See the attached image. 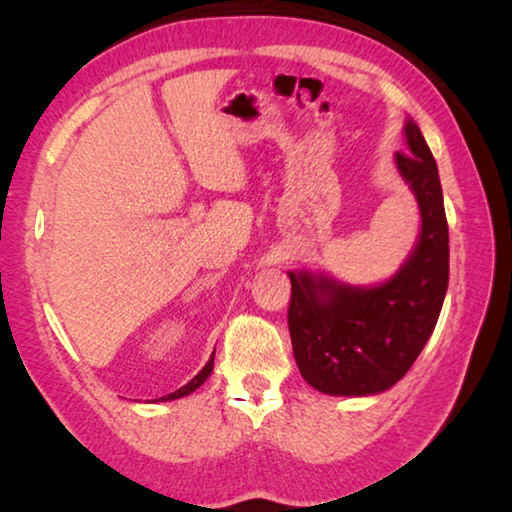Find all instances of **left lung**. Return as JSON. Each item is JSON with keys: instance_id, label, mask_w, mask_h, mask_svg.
<instances>
[{"instance_id": "obj_1", "label": "left lung", "mask_w": 512, "mask_h": 512, "mask_svg": "<svg viewBox=\"0 0 512 512\" xmlns=\"http://www.w3.org/2000/svg\"><path fill=\"white\" fill-rule=\"evenodd\" d=\"M395 164L420 207V235L393 277L352 287L325 273L289 271L293 354L320 393L363 397L395 386L438 323L449 282V232L436 160L413 119Z\"/></svg>"}]
</instances>
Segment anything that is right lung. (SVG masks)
I'll return each instance as SVG.
<instances>
[{
    "label": "right lung",
    "instance_id": "right-lung-1",
    "mask_svg": "<svg viewBox=\"0 0 512 512\" xmlns=\"http://www.w3.org/2000/svg\"><path fill=\"white\" fill-rule=\"evenodd\" d=\"M212 368H214V354L210 357V361L205 363V368H203L201 372H198V375H196L192 381H187V384H185L183 388H178V391H173V393H169V395L160 397V400H162V402H169V400H178V397H185V395H189V393H194L198 386H203V384H205V379L210 377Z\"/></svg>",
    "mask_w": 512,
    "mask_h": 512
}]
</instances>
